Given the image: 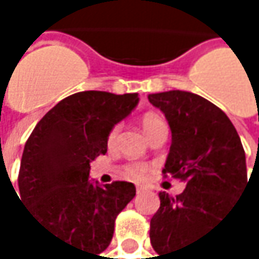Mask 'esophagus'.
<instances>
[{"label": "esophagus", "mask_w": 259, "mask_h": 259, "mask_svg": "<svg viewBox=\"0 0 259 259\" xmlns=\"http://www.w3.org/2000/svg\"><path fill=\"white\" fill-rule=\"evenodd\" d=\"M137 193H138V194L144 193V188H141V186H137Z\"/></svg>", "instance_id": "obj_1"}]
</instances>
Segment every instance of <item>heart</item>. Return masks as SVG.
<instances>
[{
  "mask_svg": "<svg viewBox=\"0 0 259 259\" xmlns=\"http://www.w3.org/2000/svg\"><path fill=\"white\" fill-rule=\"evenodd\" d=\"M161 124H164V121L154 115V113H147L141 118V125H143V131L146 132V135H149L151 132H154L157 127H160ZM118 132H119V127L118 125H113L112 127V131L108 132V144H112L116 137H118ZM147 172V167L141 163H131V164H127L125 166V174L128 177H132V179H141L144 174Z\"/></svg>",
  "mask_w": 259,
  "mask_h": 259,
  "instance_id": "obj_1",
  "label": "heart"
}]
</instances>
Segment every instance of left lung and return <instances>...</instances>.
Masks as SVG:
<instances>
[{"instance_id": "8db88e82", "label": "left lung", "mask_w": 259, "mask_h": 259, "mask_svg": "<svg viewBox=\"0 0 259 259\" xmlns=\"http://www.w3.org/2000/svg\"><path fill=\"white\" fill-rule=\"evenodd\" d=\"M149 102L164 113L172 134L163 177L186 183L176 197L158 194L160 208L149 236L158 259H190L182 256L213 230L245 190V152L232 121L205 98L172 90L149 95ZM169 254L175 258H166Z\"/></svg>"}]
</instances>
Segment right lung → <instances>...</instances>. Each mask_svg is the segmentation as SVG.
<instances>
[{
    "mask_svg": "<svg viewBox=\"0 0 259 259\" xmlns=\"http://www.w3.org/2000/svg\"><path fill=\"white\" fill-rule=\"evenodd\" d=\"M137 93L80 92L62 99L35 125L20 164V199L31 216L90 259L110 244L115 219L135 197V185L88 180L90 163L107 152L112 127L137 107Z\"/></svg>",
    "mask_w": 259,
    "mask_h": 259,
    "instance_id": "1",
    "label": "right lung"
}]
</instances>
